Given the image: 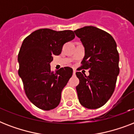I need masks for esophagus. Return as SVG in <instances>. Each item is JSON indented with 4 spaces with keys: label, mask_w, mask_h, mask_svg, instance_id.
Masks as SVG:
<instances>
[{
    "label": "esophagus",
    "mask_w": 134,
    "mask_h": 134,
    "mask_svg": "<svg viewBox=\"0 0 134 134\" xmlns=\"http://www.w3.org/2000/svg\"><path fill=\"white\" fill-rule=\"evenodd\" d=\"M73 75H74V76L76 75V71H75V70H74V71H73Z\"/></svg>",
    "instance_id": "34e87169"
}]
</instances>
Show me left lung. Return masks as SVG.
Returning a JSON list of instances; mask_svg holds the SVG:
<instances>
[{"instance_id":"left-lung-1","label":"left lung","mask_w":134,"mask_h":134,"mask_svg":"<svg viewBox=\"0 0 134 134\" xmlns=\"http://www.w3.org/2000/svg\"><path fill=\"white\" fill-rule=\"evenodd\" d=\"M74 32L85 48L79 70H90L89 76L81 71L76 73L79 79L76 88L79 100L87 108H100L112 96L120 73L116 42L109 33L94 26H85Z\"/></svg>"}]
</instances>
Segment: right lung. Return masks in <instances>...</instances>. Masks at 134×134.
Masks as SVG:
<instances>
[{
  "mask_svg": "<svg viewBox=\"0 0 134 134\" xmlns=\"http://www.w3.org/2000/svg\"><path fill=\"white\" fill-rule=\"evenodd\" d=\"M74 37L72 30L42 28L24 39L18 55L19 75L27 97L37 108L49 110L60 104L62 90L73 69L65 67L53 72L50 63L54 55L60 54L64 44Z\"/></svg>",
  "mask_w": 134,
  "mask_h": 134,
  "instance_id": "right-lung-1",
  "label": "right lung"
}]
</instances>
